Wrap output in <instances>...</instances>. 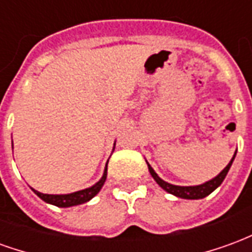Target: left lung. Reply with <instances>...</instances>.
<instances>
[{"label":"left lung","mask_w":252,"mask_h":252,"mask_svg":"<svg viewBox=\"0 0 252 252\" xmlns=\"http://www.w3.org/2000/svg\"><path fill=\"white\" fill-rule=\"evenodd\" d=\"M236 157V153L233 154L232 159H231V162L224 167L221 173L219 175H216L215 178H212L211 181H208L205 184H201V185L197 186H177V185H171L169 182H166L162 178H159V175L154 171V169L148 164V170H150V174L153 175V178L157 181V184H158L160 188L163 190H166L167 193L170 194H174L177 197H180V198H186V200H200V198H204L206 195H209L213 191V190H216L219 186L221 185V182L225 178V175L228 174V171L231 169V164H232L233 159Z\"/></svg>","instance_id":"left-lung-1"}]
</instances>
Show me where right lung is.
<instances>
[{"mask_svg": "<svg viewBox=\"0 0 252 252\" xmlns=\"http://www.w3.org/2000/svg\"><path fill=\"white\" fill-rule=\"evenodd\" d=\"M106 174H108V163L105 166L102 178L97 184H94L93 186H90L88 189L78 190V191H74V193H70V194H44V193H40V191H37L35 189L32 190L35 191L36 195L40 197L41 200L46 201L47 204H52V205L59 206V208H68V206L79 205V204H83V202H88L89 200H92L94 195L101 190V188L104 186Z\"/></svg>", "mask_w": 252, "mask_h": 252, "instance_id": "add662e5", "label": "right lung"}]
</instances>
